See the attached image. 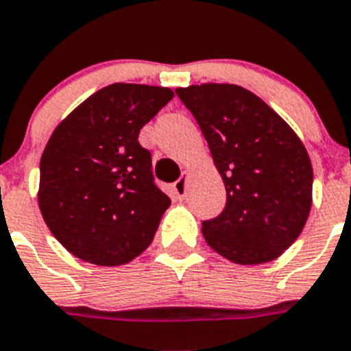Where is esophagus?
<instances>
[{
  "instance_id": "1",
  "label": "esophagus",
  "mask_w": 351,
  "mask_h": 351,
  "mask_svg": "<svg viewBox=\"0 0 351 351\" xmlns=\"http://www.w3.org/2000/svg\"><path fill=\"white\" fill-rule=\"evenodd\" d=\"M173 187H175V193L178 198H185V194H187V173H184V175L175 182Z\"/></svg>"
}]
</instances>
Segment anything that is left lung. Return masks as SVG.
Segmentation results:
<instances>
[{
    "instance_id": "left-lung-1",
    "label": "left lung",
    "mask_w": 351,
    "mask_h": 351,
    "mask_svg": "<svg viewBox=\"0 0 351 351\" xmlns=\"http://www.w3.org/2000/svg\"><path fill=\"white\" fill-rule=\"evenodd\" d=\"M198 121L225 182L226 205L203 221L214 252L235 264L275 261L302 234L312 205V166L298 135L239 85L176 89Z\"/></svg>"
}]
</instances>
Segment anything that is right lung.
I'll list each match as a JSON object with an SVG mask.
<instances>
[{"label": "right lung", "mask_w": 351, "mask_h": 351, "mask_svg": "<svg viewBox=\"0 0 351 351\" xmlns=\"http://www.w3.org/2000/svg\"><path fill=\"white\" fill-rule=\"evenodd\" d=\"M166 87L112 84L55 128L40 157L39 208L75 257L121 266L152 244L171 205L139 132L173 99Z\"/></svg>", "instance_id": "add662e5"}]
</instances>
